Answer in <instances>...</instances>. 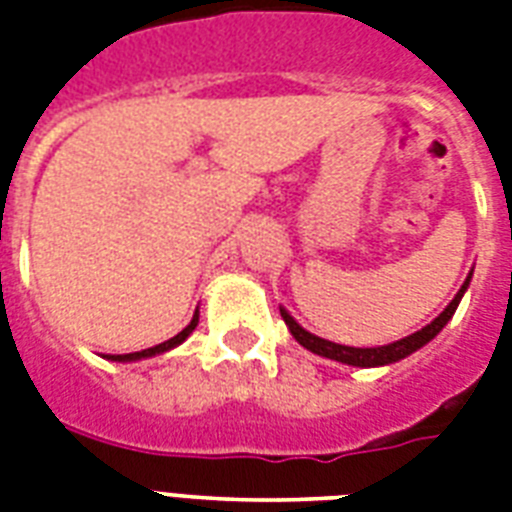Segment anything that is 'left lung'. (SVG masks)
I'll return each instance as SVG.
<instances>
[{
  "instance_id": "8db88e82",
  "label": "left lung",
  "mask_w": 512,
  "mask_h": 512,
  "mask_svg": "<svg viewBox=\"0 0 512 512\" xmlns=\"http://www.w3.org/2000/svg\"><path fill=\"white\" fill-rule=\"evenodd\" d=\"M473 276V273H470ZM470 276H467V282L462 284V290L456 292V298L451 300L446 306V311L440 314L435 322H429L427 327H421L419 333L408 335V338H403V341H395L389 343V346H376V349H354V346H341V343H333V341H325V338H317V335H311L308 330H303V327L295 322V319L287 314L282 308V319L287 322V327H290V333L295 335V341L300 343V346H306L308 351H314V354H322V357H327V360H338V362H346V365H357V368H378V365H389V362H397L403 360V357H408V354H413L416 349H421L424 343H429L435 335L443 330V327L448 325V319L454 317L456 306H459V300H462L464 290H467V284H470Z\"/></svg>"
}]
</instances>
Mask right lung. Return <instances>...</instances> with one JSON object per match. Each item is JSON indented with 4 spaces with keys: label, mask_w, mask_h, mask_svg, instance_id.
<instances>
[{
    "label": "right lung",
    "mask_w": 512,
    "mask_h": 512,
    "mask_svg": "<svg viewBox=\"0 0 512 512\" xmlns=\"http://www.w3.org/2000/svg\"><path fill=\"white\" fill-rule=\"evenodd\" d=\"M195 325H198V314H195V317H193V322H190V325H187L185 330H182V333H177V335H174V338H169V341L158 343V346H152V349L134 351V354H112V360H117V362H131V360H142V357H155V354H161V351H169V349H174V346H179V343L185 341L187 335L193 333V330H195Z\"/></svg>",
    "instance_id": "obj_1"
}]
</instances>
